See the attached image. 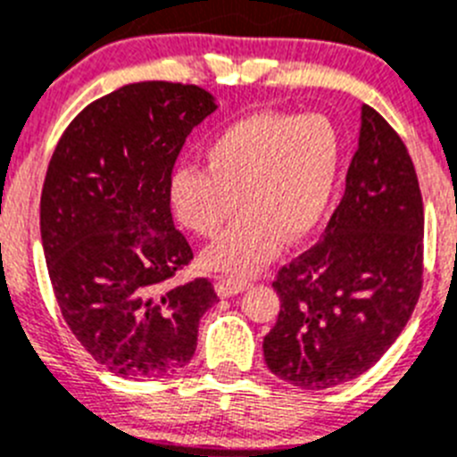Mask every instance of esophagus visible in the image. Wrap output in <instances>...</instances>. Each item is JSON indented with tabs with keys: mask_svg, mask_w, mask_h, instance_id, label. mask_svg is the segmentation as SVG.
I'll list each match as a JSON object with an SVG mask.
<instances>
[{
	"mask_svg": "<svg viewBox=\"0 0 457 457\" xmlns=\"http://www.w3.org/2000/svg\"><path fill=\"white\" fill-rule=\"evenodd\" d=\"M248 287H250L248 279L229 278V275L219 278V282H216V291H219L220 298H229V295H234V294H241V291H245Z\"/></svg>",
	"mask_w": 457,
	"mask_h": 457,
	"instance_id": "34e87169",
	"label": "esophagus"
}]
</instances>
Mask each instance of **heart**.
<instances>
[{
  "mask_svg": "<svg viewBox=\"0 0 457 457\" xmlns=\"http://www.w3.org/2000/svg\"><path fill=\"white\" fill-rule=\"evenodd\" d=\"M344 145L326 116L282 111L253 113L213 134L204 163L179 166L168 195L179 223L212 238L237 213V223L204 253V264L253 273L328 216L339 182Z\"/></svg>",
  "mask_w": 457,
  "mask_h": 457,
  "instance_id": "1",
  "label": "heart"
}]
</instances>
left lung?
<instances>
[{
    "label": "left lung",
    "mask_w": 457,
    "mask_h": 457,
    "mask_svg": "<svg viewBox=\"0 0 457 457\" xmlns=\"http://www.w3.org/2000/svg\"><path fill=\"white\" fill-rule=\"evenodd\" d=\"M423 287V200L394 127L361 106L360 147L326 234L278 270L279 314L264 337L270 371L328 389L376 364L412 316Z\"/></svg>",
    "instance_id": "1"
}]
</instances>
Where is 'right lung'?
Returning <instances> with one entry per match:
<instances>
[{
  "instance_id": "add662e5",
  "label": "right lung",
  "mask_w": 457,
  "mask_h": 457,
  "mask_svg": "<svg viewBox=\"0 0 457 457\" xmlns=\"http://www.w3.org/2000/svg\"><path fill=\"white\" fill-rule=\"evenodd\" d=\"M213 97L195 84L138 81L90 102L63 131L40 195V237L65 323L102 367L162 378L195 353L207 278L166 282L191 264L172 225L170 182Z\"/></svg>"
}]
</instances>
